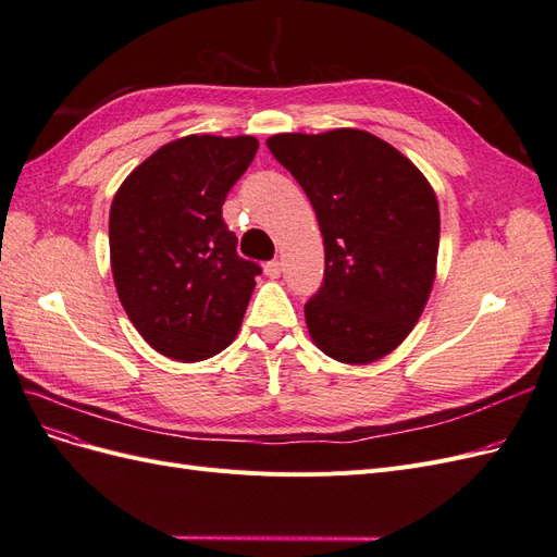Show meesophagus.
Segmentation results:
<instances>
[{
    "instance_id": "34e87169",
    "label": "esophagus",
    "mask_w": 557,
    "mask_h": 557,
    "mask_svg": "<svg viewBox=\"0 0 557 557\" xmlns=\"http://www.w3.org/2000/svg\"><path fill=\"white\" fill-rule=\"evenodd\" d=\"M281 272H283L281 260H272V262H267V264H264V274H267L269 278H278V276H281Z\"/></svg>"
}]
</instances>
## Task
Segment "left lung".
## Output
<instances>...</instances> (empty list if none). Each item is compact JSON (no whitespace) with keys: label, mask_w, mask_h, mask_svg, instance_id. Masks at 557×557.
Listing matches in <instances>:
<instances>
[{"label":"left lung","mask_w":557,"mask_h":557,"mask_svg":"<svg viewBox=\"0 0 557 557\" xmlns=\"http://www.w3.org/2000/svg\"><path fill=\"white\" fill-rule=\"evenodd\" d=\"M315 211L325 246L323 285L305 305L325 356L367 364L395 350L430 297L440 205L397 148L362 129L267 139Z\"/></svg>","instance_id":"8db88e82"}]
</instances>
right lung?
<instances>
[{"label":"right lung","instance_id":"right-lung-1","mask_svg":"<svg viewBox=\"0 0 557 557\" xmlns=\"http://www.w3.org/2000/svg\"><path fill=\"white\" fill-rule=\"evenodd\" d=\"M258 146L256 137L190 134L158 148L113 197L115 290L132 325L166 358L207 360L242 327L262 267L237 252L223 205Z\"/></svg>","mask_w":557,"mask_h":557}]
</instances>
